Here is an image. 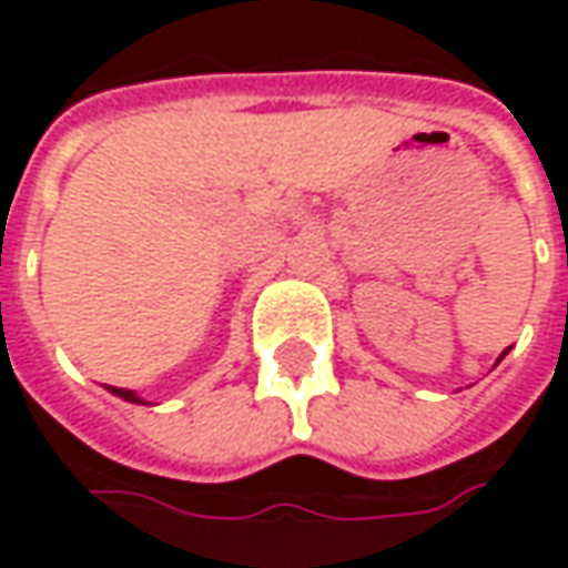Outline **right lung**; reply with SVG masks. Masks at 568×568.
I'll return each mask as SVG.
<instances>
[{"instance_id":"1","label":"right lung","mask_w":568,"mask_h":568,"mask_svg":"<svg viewBox=\"0 0 568 568\" xmlns=\"http://www.w3.org/2000/svg\"><path fill=\"white\" fill-rule=\"evenodd\" d=\"M109 389H112V393H115V395H121L124 402H136V405H142L140 398H136V395L130 393V389H118V386H109Z\"/></svg>"}]
</instances>
